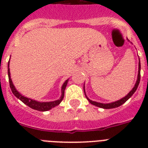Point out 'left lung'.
I'll return each instance as SVG.
<instances>
[{
  "mask_svg": "<svg viewBox=\"0 0 148 148\" xmlns=\"http://www.w3.org/2000/svg\"><path fill=\"white\" fill-rule=\"evenodd\" d=\"M140 60H139V70H138V80H137V82H136L135 85L134 87V88L132 90L129 92L128 95H127V96L124 97V98L121 99L119 101H115V102H113V103H98V102H96V101H90V99H88L87 97L89 102H90L91 104H94V105L97 106V107H99V108H104V109H111V108H117V107H119V106L122 105L123 103H124L126 102L127 100H128L130 97L134 95V93L135 92L136 90H137V88H138V85H139V83H140ZM85 94V92H84Z\"/></svg>",
  "mask_w": 148,
  "mask_h": 148,
  "instance_id": "left-lung-1",
  "label": "left lung"
}]
</instances>
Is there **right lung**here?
<instances>
[{
    "label": "right lung",
    "mask_w": 148,
    "mask_h": 148,
    "mask_svg": "<svg viewBox=\"0 0 148 148\" xmlns=\"http://www.w3.org/2000/svg\"><path fill=\"white\" fill-rule=\"evenodd\" d=\"M8 67H9V62H8ZM8 78H9V83H10V88L12 90V93L15 95V97H17V98L20 99L21 101L24 103L26 105H27L28 107H30L32 109H34V110H39V111H47L48 110H51V108H54L56 106H58L60 104V103L62 101L63 98H64V90L66 88V86L67 84V81L68 80L65 81L64 84L62 86V88H61V92H62V95H61V97L59 100H57L55 101H51V102H38V101H36L34 100H31L30 98H27L26 97H24L22 96L21 94H20L16 88H14V86L13 84L12 81H11V78H10V69L8 67Z\"/></svg>",
    "instance_id": "add662e5"
}]
</instances>
